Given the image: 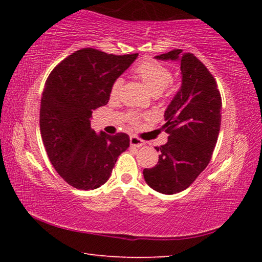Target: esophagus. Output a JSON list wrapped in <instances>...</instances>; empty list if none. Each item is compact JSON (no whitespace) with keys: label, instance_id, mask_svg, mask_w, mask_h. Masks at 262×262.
Returning <instances> with one entry per match:
<instances>
[{"label":"esophagus","instance_id":"34e87169","mask_svg":"<svg viewBox=\"0 0 262 262\" xmlns=\"http://www.w3.org/2000/svg\"><path fill=\"white\" fill-rule=\"evenodd\" d=\"M129 140H130L129 142H130L132 147L139 148V147H142V145H143V141H142L141 139H139V137L135 136V135H132Z\"/></svg>","mask_w":262,"mask_h":262}]
</instances>
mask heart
<instances>
[{
	"mask_svg": "<svg viewBox=\"0 0 262 262\" xmlns=\"http://www.w3.org/2000/svg\"><path fill=\"white\" fill-rule=\"evenodd\" d=\"M134 72L152 95L162 94V92L165 90V88H167L168 84H170L172 81L171 70L166 68L165 66H163L162 63H159L157 61H152V60L142 61L140 64L136 66ZM122 84H123L122 78L115 79L112 84V86H111V91H110L111 98L112 99L118 98V96L120 94V90L122 88ZM132 120L133 122L136 121L135 115H133Z\"/></svg>",
	"mask_w": 262,
	"mask_h": 262,
	"instance_id": "heart-1",
	"label": "heart"
}]
</instances>
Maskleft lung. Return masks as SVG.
<instances>
[{"label": "left lung", "instance_id": "1", "mask_svg": "<svg viewBox=\"0 0 262 262\" xmlns=\"http://www.w3.org/2000/svg\"><path fill=\"white\" fill-rule=\"evenodd\" d=\"M180 62L181 86L164 113L168 134L161 147L158 163L144 168V180L163 194L189 187L211 159L221 128L222 98L215 78L192 53L173 50L155 56Z\"/></svg>", "mask_w": 262, "mask_h": 262}]
</instances>
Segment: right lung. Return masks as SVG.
<instances>
[{
    "mask_svg": "<svg viewBox=\"0 0 262 262\" xmlns=\"http://www.w3.org/2000/svg\"><path fill=\"white\" fill-rule=\"evenodd\" d=\"M137 55L83 48L61 61L47 78L40 105L42 143L57 173L75 188L104 185L119 155L129 147L125 133L97 134L90 118L92 111L108 103L113 82Z\"/></svg>",
    "mask_w": 262,
    "mask_h": 262,
    "instance_id": "right-lung-1",
    "label": "right lung"
}]
</instances>
